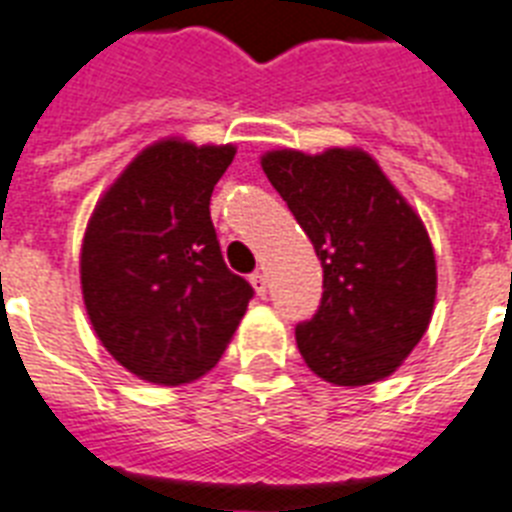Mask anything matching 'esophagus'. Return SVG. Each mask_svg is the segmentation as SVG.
Masks as SVG:
<instances>
[{
    "label": "esophagus",
    "instance_id": "1",
    "mask_svg": "<svg viewBox=\"0 0 512 512\" xmlns=\"http://www.w3.org/2000/svg\"><path fill=\"white\" fill-rule=\"evenodd\" d=\"M249 284L255 286L257 297H265V294H268V278H265V273H260V270L249 276Z\"/></svg>",
    "mask_w": 512,
    "mask_h": 512
}]
</instances>
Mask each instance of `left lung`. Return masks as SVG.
I'll return each instance as SVG.
<instances>
[{"label":"left lung","mask_w":512,"mask_h":512,"mask_svg":"<svg viewBox=\"0 0 512 512\" xmlns=\"http://www.w3.org/2000/svg\"><path fill=\"white\" fill-rule=\"evenodd\" d=\"M260 162L323 265L321 307L294 331L307 368L336 386L392 376L434 313L423 220L363 149H273Z\"/></svg>","instance_id":"left-lung-1"}]
</instances>
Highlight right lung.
I'll return each mask as SVG.
<instances>
[{
    "instance_id": "right-lung-1",
    "label": "right lung",
    "mask_w": 512,
    "mask_h": 512,
    "mask_svg": "<svg viewBox=\"0 0 512 512\" xmlns=\"http://www.w3.org/2000/svg\"><path fill=\"white\" fill-rule=\"evenodd\" d=\"M234 144L162 139L134 157L91 213L83 305L105 350L134 376H205L247 313L252 286L223 263L210 197Z\"/></svg>"
}]
</instances>
